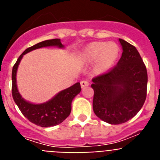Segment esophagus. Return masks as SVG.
Masks as SVG:
<instances>
[{"label":"esophagus","mask_w":160,"mask_h":160,"mask_svg":"<svg viewBox=\"0 0 160 160\" xmlns=\"http://www.w3.org/2000/svg\"><path fill=\"white\" fill-rule=\"evenodd\" d=\"M89 82L87 81H82L81 82V87L82 88H84L86 87H88Z\"/></svg>","instance_id":"esophagus-1"}]
</instances>
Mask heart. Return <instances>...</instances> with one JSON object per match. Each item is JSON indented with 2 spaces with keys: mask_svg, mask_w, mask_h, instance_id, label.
Returning a JSON list of instances; mask_svg holds the SVG:
<instances>
[{
  "mask_svg": "<svg viewBox=\"0 0 160 160\" xmlns=\"http://www.w3.org/2000/svg\"><path fill=\"white\" fill-rule=\"evenodd\" d=\"M118 55L119 47L114 42H94L82 49L80 58L86 63L96 62V70L98 72H105L115 63Z\"/></svg>",
  "mask_w": 160,
  "mask_h": 160,
  "instance_id": "heart-1",
  "label": "heart"
}]
</instances>
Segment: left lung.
Masks as SVG:
<instances>
[{"label": "left lung", "mask_w": 160, "mask_h": 160, "mask_svg": "<svg viewBox=\"0 0 160 160\" xmlns=\"http://www.w3.org/2000/svg\"><path fill=\"white\" fill-rule=\"evenodd\" d=\"M122 48L118 64L108 73L92 79L93 110L110 124L128 122L140 111L147 97L148 72L134 46L118 39Z\"/></svg>", "instance_id": "obj_1"}]
</instances>
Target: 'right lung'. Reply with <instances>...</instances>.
I'll return each instance as SVG.
<instances>
[{"instance_id": "add662e5", "label": "right lung", "mask_w": 160, "mask_h": 160, "mask_svg": "<svg viewBox=\"0 0 160 160\" xmlns=\"http://www.w3.org/2000/svg\"><path fill=\"white\" fill-rule=\"evenodd\" d=\"M50 46H55L60 49L65 47L61 42V39L58 38L39 42L26 49L20 55L12 70V94L14 102L25 118L32 123L42 128L53 127L62 123L70 115L73 99L81 92L80 83L77 82L69 88L61 90L51 99L43 103L37 104L30 102L26 101L21 95L17 85V72L23 56L34 49Z\"/></svg>"}]
</instances>
